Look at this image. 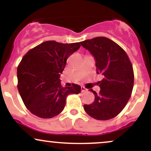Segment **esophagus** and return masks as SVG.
<instances>
[{
    "label": "esophagus",
    "instance_id": "esophagus-1",
    "mask_svg": "<svg viewBox=\"0 0 151 151\" xmlns=\"http://www.w3.org/2000/svg\"><path fill=\"white\" fill-rule=\"evenodd\" d=\"M81 92H86V91H87V89H86V88L84 87V86H81Z\"/></svg>",
    "mask_w": 151,
    "mask_h": 151
}]
</instances>
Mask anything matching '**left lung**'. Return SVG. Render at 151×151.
Wrapping results in <instances>:
<instances>
[{"mask_svg":"<svg viewBox=\"0 0 151 151\" xmlns=\"http://www.w3.org/2000/svg\"><path fill=\"white\" fill-rule=\"evenodd\" d=\"M96 60V73L101 74L100 91L94 101L84 105V111L96 120L106 121L116 117L126 106L131 96L134 82L133 66L127 54L119 45L105 37L81 42Z\"/></svg>","mask_w":151,"mask_h":151,"instance_id":"obj_1","label":"left lung"}]
</instances>
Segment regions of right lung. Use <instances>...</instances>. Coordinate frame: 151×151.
Listing matches in <instances>:
<instances>
[{
	"label": "right lung",
	"instance_id": "1",
	"mask_svg": "<svg viewBox=\"0 0 151 151\" xmlns=\"http://www.w3.org/2000/svg\"><path fill=\"white\" fill-rule=\"evenodd\" d=\"M80 46V42L63 44L50 40L24 55L17 70L18 89L32 114L42 119L56 116L63 111L69 94L80 93L79 85L62 87L60 79L67 58Z\"/></svg>",
	"mask_w": 151,
	"mask_h": 151
}]
</instances>
